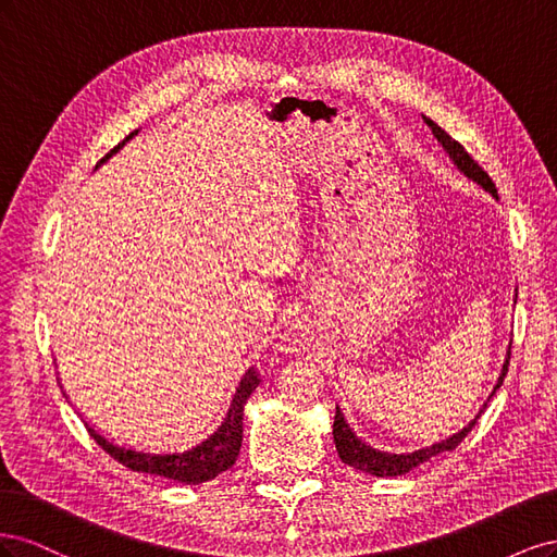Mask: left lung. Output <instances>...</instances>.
I'll use <instances>...</instances> for the list:
<instances>
[{
	"label": "left lung",
	"mask_w": 557,
	"mask_h": 557,
	"mask_svg": "<svg viewBox=\"0 0 557 557\" xmlns=\"http://www.w3.org/2000/svg\"><path fill=\"white\" fill-rule=\"evenodd\" d=\"M423 121H425L428 127L432 129L436 141H440V144L444 146V150L448 153V158L453 160V164L458 166V170H460L467 178L479 183L485 193H491V195L497 199V188H495L493 178L481 170L479 162L467 153L465 146H460L458 141H455V139L450 137V134H446L440 125H436L434 121H430L428 115H423ZM509 356H511V352H509ZM507 372H509V358H507V362H504V369H502V374H499V379H497L495 391L502 385V381H504V376H507ZM495 391L491 393V397L495 395ZM491 397H487V401H491ZM487 401H483V409L474 416V420H469L467 428H462L460 432L450 434L448 440H444V442H440V444H432V446H425V448L413 450V453H387V450H379V448H372L369 444H364V442L360 440V436H356V432H352L350 425L346 423V418H344L342 409L336 407L334 425H332L336 453H339L342 462H346L348 467H356V469L364 471V474L381 476V479H383V476H401V474H407V471L416 469L418 465L428 462L430 458H434V455L453 450L455 446H458V444L465 440V436L471 432V428L476 425V420H479L481 413L485 411Z\"/></svg>",
	"instance_id": "left-lung-1"
}]
</instances>
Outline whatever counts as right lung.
<instances>
[{
  "label": "right lung",
  "mask_w": 557,
  "mask_h": 557,
  "mask_svg": "<svg viewBox=\"0 0 557 557\" xmlns=\"http://www.w3.org/2000/svg\"><path fill=\"white\" fill-rule=\"evenodd\" d=\"M137 132L139 129H134L129 137H125L113 150H109V153L97 162V166L104 164L113 153H117V150H121ZM258 385H260L258 372L248 369L246 376L242 379V385L237 387V395H234L230 404V411H227V418L223 420V425L218 428L207 442H201L195 448L183 450V453H146V450L125 448V446H117L115 442H109L107 436L99 434L90 423H86V428L92 440L102 446L113 460L125 465L132 471L172 479L178 483H193V485L205 483L215 479L218 474H223L225 469H230L234 462H237V455L244 440V404L248 401V397Z\"/></svg>",
  "instance_id": "add662e5"
}]
</instances>
